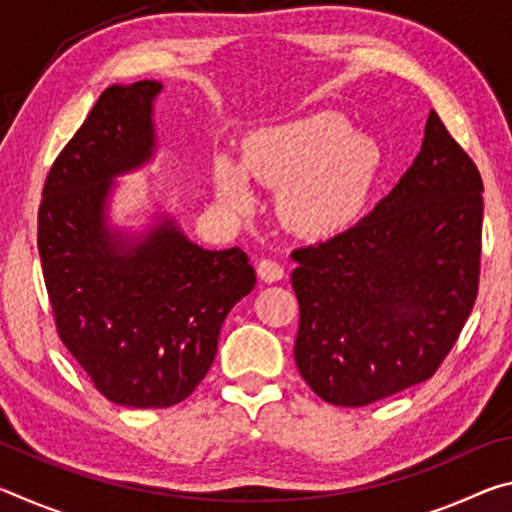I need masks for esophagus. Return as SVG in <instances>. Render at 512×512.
<instances>
[{"mask_svg":"<svg viewBox=\"0 0 512 512\" xmlns=\"http://www.w3.org/2000/svg\"><path fill=\"white\" fill-rule=\"evenodd\" d=\"M257 275L264 282H277L284 277V268L275 262V259H259Z\"/></svg>","mask_w":512,"mask_h":512,"instance_id":"esophagus-1","label":"esophagus"}]
</instances>
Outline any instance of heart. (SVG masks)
<instances>
[{"label":"heart","mask_w":512,"mask_h":512,"mask_svg":"<svg viewBox=\"0 0 512 512\" xmlns=\"http://www.w3.org/2000/svg\"><path fill=\"white\" fill-rule=\"evenodd\" d=\"M241 164L257 183L280 187L277 210L300 235H329L361 210L379 167L368 135L350 131L348 119L318 112L266 128L244 144ZM214 185L232 210L253 205V189L228 155L214 160Z\"/></svg>","instance_id":"heart-1"}]
</instances>
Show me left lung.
I'll use <instances>...</instances> for the list:
<instances>
[{
  "label": "left lung",
  "mask_w": 512,
  "mask_h": 512,
  "mask_svg": "<svg viewBox=\"0 0 512 512\" xmlns=\"http://www.w3.org/2000/svg\"><path fill=\"white\" fill-rule=\"evenodd\" d=\"M481 192L474 160L431 110L393 192L348 230L293 250V354L320 400L366 406L436 375L479 296Z\"/></svg>",
  "instance_id": "8db88e82"
}]
</instances>
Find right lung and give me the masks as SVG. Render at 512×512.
I'll use <instances>...</instances> for the list:
<instances>
[{"instance_id":"obj_1","label":"right lung","mask_w":512,"mask_h":512,"mask_svg":"<svg viewBox=\"0 0 512 512\" xmlns=\"http://www.w3.org/2000/svg\"><path fill=\"white\" fill-rule=\"evenodd\" d=\"M158 81L110 85L42 187L38 250L56 332L106 400L167 409L210 370L228 311L255 287L241 248L203 250L160 223L121 246L103 223L110 183L153 153Z\"/></svg>"}]
</instances>
